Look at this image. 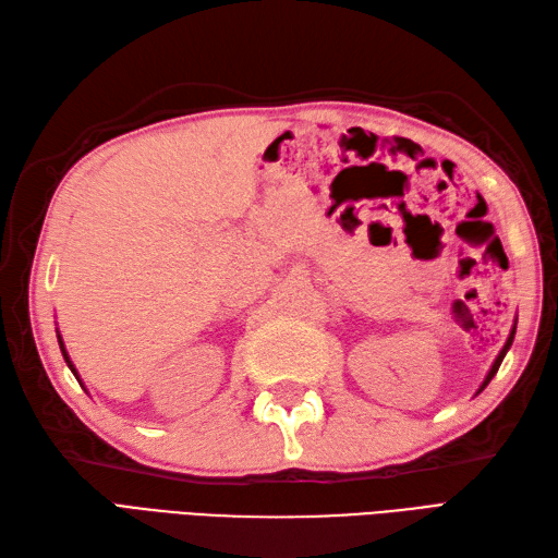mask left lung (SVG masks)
Returning a JSON list of instances; mask_svg holds the SVG:
<instances>
[{
  "mask_svg": "<svg viewBox=\"0 0 558 558\" xmlns=\"http://www.w3.org/2000/svg\"><path fill=\"white\" fill-rule=\"evenodd\" d=\"M513 336H515V324H513V329H511V333H509V338H507V343H505V348H501V352H499V355H497V360H495V364H493V369L490 372H487V376H485V381H483V386H481V390L487 386V384H490L493 381V376L497 374V369H499V364H501V360H505V355H507V352H509V348H511V343H513ZM478 390V392H481Z\"/></svg>",
  "mask_w": 558,
  "mask_h": 558,
  "instance_id": "obj_1",
  "label": "left lung"
}]
</instances>
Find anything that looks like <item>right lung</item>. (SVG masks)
Segmentation results:
<instances>
[{"mask_svg": "<svg viewBox=\"0 0 558 558\" xmlns=\"http://www.w3.org/2000/svg\"><path fill=\"white\" fill-rule=\"evenodd\" d=\"M57 336H59V345H61V352H63V360H65V364L71 366V372L75 374V378L80 381V376H77V372H75V366H73V362H71V357H68V352H65V345H63V341H61V333L57 331Z\"/></svg>", "mask_w": 558, "mask_h": 558, "instance_id": "add662e5", "label": "right lung"}]
</instances>
